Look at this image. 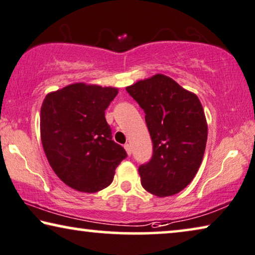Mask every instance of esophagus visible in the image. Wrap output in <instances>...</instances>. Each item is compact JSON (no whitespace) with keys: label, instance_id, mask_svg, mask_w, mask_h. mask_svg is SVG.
<instances>
[{"label":"esophagus","instance_id":"1","mask_svg":"<svg viewBox=\"0 0 255 255\" xmlns=\"http://www.w3.org/2000/svg\"><path fill=\"white\" fill-rule=\"evenodd\" d=\"M125 149H126V152H127V154L128 155H130L131 154V145L130 144H125Z\"/></svg>","mask_w":255,"mask_h":255}]
</instances>
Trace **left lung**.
<instances>
[{
    "mask_svg": "<svg viewBox=\"0 0 255 255\" xmlns=\"http://www.w3.org/2000/svg\"><path fill=\"white\" fill-rule=\"evenodd\" d=\"M145 113L153 153L138 167L142 187L173 196L193 180L203 161L207 123L199 98L169 77L155 74L126 88Z\"/></svg>",
    "mask_w": 255,
    "mask_h": 255,
    "instance_id": "obj_1",
    "label": "left lung"
}]
</instances>
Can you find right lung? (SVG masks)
<instances>
[{
	"mask_svg": "<svg viewBox=\"0 0 255 255\" xmlns=\"http://www.w3.org/2000/svg\"><path fill=\"white\" fill-rule=\"evenodd\" d=\"M117 95L112 87L73 83L44 98L40 116L44 153L56 175L72 189L91 193L109 187L127 157L105 119Z\"/></svg>",
	"mask_w": 255,
	"mask_h": 255,
	"instance_id": "right-lung-1",
	"label": "right lung"
}]
</instances>
